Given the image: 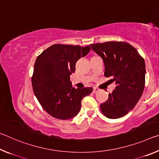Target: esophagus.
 Listing matches in <instances>:
<instances>
[{"mask_svg": "<svg viewBox=\"0 0 159 159\" xmlns=\"http://www.w3.org/2000/svg\"><path fill=\"white\" fill-rule=\"evenodd\" d=\"M99 90V89H98V88H93V93H98Z\"/></svg>", "mask_w": 159, "mask_h": 159, "instance_id": "esophagus-1", "label": "esophagus"}]
</instances>
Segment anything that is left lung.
Segmentation results:
<instances>
[{"label":"left lung","mask_w":159,"mask_h":159,"mask_svg":"<svg viewBox=\"0 0 159 159\" xmlns=\"http://www.w3.org/2000/svg\"><path fill=\"white\" fill-rule=\"evenodd\" d=\"M105 66L104 76L112 77L116 89L109 94L100 109L109 118L124 116L133 109L143 93L145 62L137 50L128 43L109 41L90 45Z\"/></svg>","instance_id":"obj_1"}]
</instances>
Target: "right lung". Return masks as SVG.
Returning <instances> with one entry per match:
<instances>
[{"label": "right lung", "mask_w": 159, "mask_h": 159, "mask_svg": "<svg viewBox=\"0 0 159 159\" xmlns=\"http://www.w3.org/2000/svg\"><path fill=\"white\" fill-rule=\"evenodd\" d=\"M89 45L55 44L38 56L31 78L34 93L48 114L61 120L79 114L81 100L93 92V88H76L70 76L76 63L90 52Z\"/></svg>", "instance_id": "1"}]
</instances>
